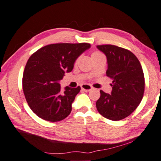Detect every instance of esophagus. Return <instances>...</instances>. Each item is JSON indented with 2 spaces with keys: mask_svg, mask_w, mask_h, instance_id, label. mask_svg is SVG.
<instances>
[{
  "mask_svg": "<svg viewBox=\"0 0 161 161\" xmlns=\"http://www.w3.org/2000/svg\"><path fill=\"white\" fill-rule=\"evenodd\" d=\"M81 88H82V90H84L85 92H89L92 89V87L89 84H82L81 86Z\"/></svg>",
  "mask_w": 161,
  "mask_h": 161,
  "instance_id": "obj_1",
  "label": "esophagus"
}]
</instances>
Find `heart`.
I'll return each mask as SVG.
<instances>
[{
	"label": "heart",
	"instance_id": "obj_1",
	"mask_svg": "<svg viewBox=\"0 0 161 161\" xmlns=\"http://www.w3.org/2000/svg\"><path fill=\"white\" fill-rule=\"evenodd\" d=\"M98 54H100V53L98 52V51H95V52L92 53V56H95V55H98Z\"/></svg>",
	"mask_w": 161,
	"mask_h": 161
}]
</instances>
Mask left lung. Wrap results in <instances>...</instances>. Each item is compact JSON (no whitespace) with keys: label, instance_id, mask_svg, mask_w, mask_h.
Masks as SVG:
<instances>
[{"label":"left lung","instance_id":"1","mask_svg":"<svg viewBox=\"0 0 161 161\" xmlns=\"http://www.w3.org/2000/svg\"><path fill=\"white\" fill-rule=\"evenodd\" d=\"M97 48L106 56L107 76L113 79L111 94L101 90L96 102L98 112L112 121L129 116L142 100L144 75L135 55L126 49L114 45H100Z\"/></svg>","mask_w":161,"mask_h":161}]
</instances>
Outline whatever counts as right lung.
<instances>
[{
  "instance_id": "obj_1",
  "label": "right lung",
  "mask_w": 161,
  "mask_h": 161,
  "mask_svg": "<svg viewBox=\"0 0 161 161\" xmlns=\"http://www.w3.org/2000/svg\"><path fill=\"white\" fill-rule=\"evenodd\" d=\"M90 47L86 43L49 44L29 58L23 75V90L30 108L38 117L56 122L70 114L81 88L66 86L61 92L59 81Z\"/></svg>"
}]
</instances>
